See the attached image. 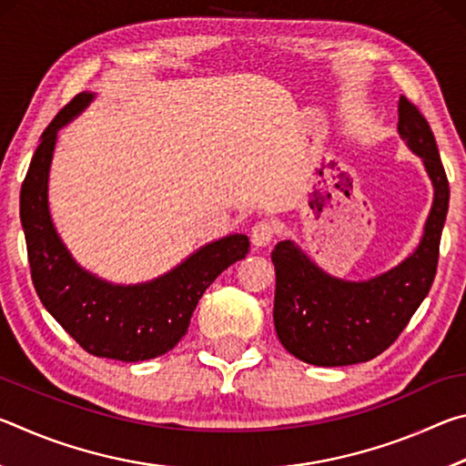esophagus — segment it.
<instances>
[{
  "label": "esophagus",
  "mask_w": 466,
  "mask_h": 466,
  "mask_svg": "<svg viewBox=\"0 0 466 466\" xmlns=\"http://www.w3.org/2000/svg\"><path fill=\"white\" fill-rule=\"evenodd\" d=\"M275 236V226L269 219H261L250 228V240L255 247H267Z\"/></svg>",
  "instance_id": "34e87169"
}]
</instances>
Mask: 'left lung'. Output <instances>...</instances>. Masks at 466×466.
Wrapping results in <instances>:
<instances>
[{
    "label": "left lung",
    "mask_w": 466,
    "mask_h": 466,
    "mask_svg": "<svg viewBox=\"0 0 466 466\" xmlns=\"http://www.w3.org/2000/svg\"><path fill=\"white\" fill-rule=\"evenodd\" d=\"M399 136L423 160L433 203L420 247L403 263L366 281L322 271L291 240L275 244L273 322L281 345L312 366H351L380 356L397 341L436 278L441 228L451 188L436 137L425 116L405 96L399 100Z\"/></svg>",
    "instance_id": "1"
}]
</instances>
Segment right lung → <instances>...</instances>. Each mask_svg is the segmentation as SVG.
I'll list each match as a JSON object with an SVG mask.
<instances>
[{"instance_id": "add662e5", "label": "right lung", "mask_w": 466, "mask_h": 466, "mask_svg": "<svg viewBox=\"0 0 466 466\" xmlns=\"http://www.w3.org/2000/svg\"><path fill=\"white\" fill-rule=\"evenodd\" d=\"M82 92L63 106L41 136L20 191L30 275L51 317L96 358L144 361L170 351L185 337L203 291L247 257L250 242L230 234L205 244L175 269L136 286H115L82 269L61 242L49 214V168L57 131L90 105Z\"/></svg>"}]
</instances>
